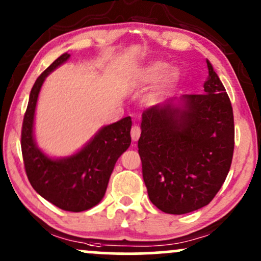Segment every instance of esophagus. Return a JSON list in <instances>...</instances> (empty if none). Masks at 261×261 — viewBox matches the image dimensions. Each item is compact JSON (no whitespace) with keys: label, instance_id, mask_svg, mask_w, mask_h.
<instances>
[{"label":"esophagus","instance_id":"obj_1","mask_svg":"<svg viewBox=\"0 0 261 261\" xmlns=\"http://www.w3.org/2000/svg\"><path fill=\"white\" fill-rule=\"evenodd\" d=\"M141 136V128L140 126H137V125H135V126H133V128H131V139H133V141H137L140 139Z\"/></svg>","mask_w":261,"mask_h":261}]
</instances>
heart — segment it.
I'll list each match as a JSON object with an SVG mask.
<instances>
[{
  "label": "heart",
  "instance_id": "1",
  "mask_svg": "<svg viewBox=\"0 0 261 261\" xmlns=\"http://www.w3.org/2000/svg\"><path fill=\"white\" fill-rule=\"evenodd\" d=\"M158 82L155 88L148 95L151 103H160L164 100L180 85L181 73L178 68H169L166 61H152L142 66L134 73L133 82L137 87H147Z\"/></svg>",
  "mask_w": 261,
  "mask_h": 261
}]
</instances>
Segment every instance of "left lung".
<instances>
[{
	"label": "left lung",
	"instance_id": "8db88e82",
	"mask_svg": "<svg viewBox=\"0 0 261 261\" xmlns=\"http://www.w3.org/2000/svg\"><path fill=\"white\" fill-rule=\"evenodd\" d=\"M202 91L158 104L142 114L139 153L152 203L172 215L208 205L228 174L234 149L233 110L206 60Z\"/></svg>",
	"mask_w": 261,
	"mask_h": 261
}]
</instances>
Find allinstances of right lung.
Returning <instances> with one entry per match:
<instances>
[{
  "label": "right lung",
  "mask_w": 261,
  "mask_h": 261,
  "mask_svg": "<svg viewBox=\"0 0 261 261\" xmlns=\"http://www.w3.org/2000/svg\"><path fill=\"white\" fill-rule=\"evenodd\" d=\"M62 54L44 71L33 86L23 119L22 154L27 176L40 196L71 212L94 207L101 201L116 161L130 147V116L106 125L80 151L67 157H50L38 147L34 136L35 109L44 81L54 70L68 61Z\"/></svg>",
  "instance_id": "1"
}]
</instances>
